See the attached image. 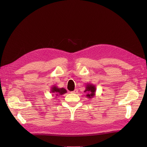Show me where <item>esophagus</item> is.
<instances>
[{
	"instance_id": "34e87169",
	"label": "esophagus",
	"mask_w": 147,
	"mask_h": 147,
	"mask_svg": "<svg viewBox=\"0 0 147 147\" xmlns=\"http://www.w3.org/2000/svg\"><path fill=\"white\" fill-rule=\"evenodd\" d=\"M71 92V93H73V94H77L78 92V89H75L73 91H72Z\"/></svg>"
}]
</instances>
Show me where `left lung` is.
<instances>
[{"label":"left lung","mask_w":147,"mask_h":147,"mask_svg":"<svg viewBox=\"0 0 147 147\" xmlns=\"http://www.w3.org/2000/svg\"><path fill=\"white\" fill-rule=\"evenodd\" d=\"M96 88L95 86L92 85V84H88L86 88V90H84V92H86V96L89 98H93L95 94Z\"/></svg>","instance_id":"obj_1"}]
</instances>
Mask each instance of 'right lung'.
Masks as SVG:
<instances>
[{"label": "right lung", "instance_id": "1", "mask_svg": "<svg viewBox=\"0 0 147 147\" xmlns=\"http://www.w3.org/2000/svg\"><path fill=\"white\" fill-rule=\"evenodd\" d=\"M52 92H53V93H55L57 96H58L65 94L67 92V90L64 88H58L56 86H53L52 88Z\"/></svg>", "mask_w": 147, "mask_h": 147}]
</instances>
